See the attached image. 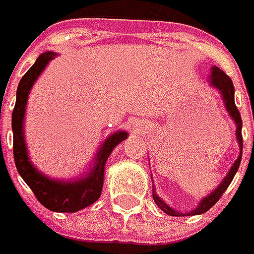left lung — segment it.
Here are the masks:
<instances>
[{
	"label": "left lung",
	"mask_w": 254,
	"mask_h": 254,
	"mask_svg": "<svg viewBox=\"0 0 254 254\" xmlns=\"http://www.w3.org/2000/svg\"><path fill=\"white\" fill-rule=\"evenodd\" d=\"M210 87L216 89L219 94L222 96V100H223V104H225V109L226 112L229 113L230 119L233 120L235 126H236V140H238V144H239V157L238 160L233 162V165L230 167L229 172L226 174V177L222 180L219 185L215 188V190L210 192L209 195H206L205 198H202L198 203V206L195 209L190 210L187 213H182V212H178L177 209L171 208L168 203H165V200H162V198H160L157 195V192L152 187V198H154V202L157 203V206L165 212L167 215L170 216H193V215H202L205 213L206 210H209L218 200L223 195V192L228 190V187L230 185V182L233 180V177L236 175V172L239 170L240 161H242V151H243V138H242V117H240V113L235 104V87H233V83H232V79H230L228 74L225 73L223 70H220L218 66H212L209 74V80H208Z\"/></svg>",
	"instance_id": "left-lung-1"
}]
</instances>
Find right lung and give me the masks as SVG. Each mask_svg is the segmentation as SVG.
Masks as SVG:
<instances>
[{
  "instance_id": "1",
  "label": "right lung",
  "mask_w": 254,
  "mask_h": 254,
  "mask_svg": "<svg viewBox=\"0 0 254 254\" xmlns=\"http://www.w3.org/2000/svg\"><path fill=\"white\" fill-rule=\"evenodd\" d=\"M56 52H44L38 56L31 69L22 76L16 89V102L12 112V132H14V160L16 170L35 196L46 209L54 212H77L90 206L100 198L104 181V165L112 151L128 137V132L119 130L110 134L97 148L90 168L86 174L73 180H55L42 174L35 167L25 142L24 120L28 97L34 83L45 70L48 64L55 59Z\"/></svg>"
}]
</instances>
